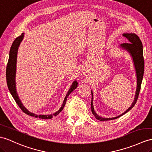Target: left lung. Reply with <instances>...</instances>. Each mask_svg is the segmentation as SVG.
Masks as SVG:
<instances>
[{
    "label": "left lung",
    "mask_w": 152,
    "mask_h": 152,
    "mask_svg": "<svg viewBox=\"0 0 152 152\" xmlns=\"http://www.w3.org/2000/svg\"><path fill=\"white\" fill-rule=\"evenodd\" d=\"M123 35L128 40L129 42L128 43H123L120 45L121 48L123 49L127 50L133 58V61H134L135 71H136V75H137V88L135 91V98L134 101H133L132 105L129 108L125 111L124 113H122L120 115L113 117V118H104L98 115L95 112L94 104H93V92L91 91V112L94 114V115L97 120L101 121H110L115 119L119 117L124 114L129 112L133 107L135 104V103L137 101V99L139 97V94L140 90V86H141V83L143 78L144 75V57H143V49H142V44L141 40H140L139 37L135 33H123Z\"/></svg>",
    "instance_id": "left-lung-1"
}]
</instances>
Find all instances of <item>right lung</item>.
<instances>
[{"label":"right lung","instance_id":"obj_1","mask_svg":"<svg viewBox=\"0 0 152 152\" xmlns=\"http://www.w3.org/2000/svg\"><path fill=\"white\" fill-rule=\"evenodd\" d=\"M24 33H22V34L14 40L12 46L10 48V55H9V59L8 62V64H7L6 67V81H7V84H8V87L9 90L10 91L11 94H12V97L15 101L16 103L19 106V108L22 110L23 112H24L26 114L28 115L29 116L34 117H39L40 119H50L53 117V116H57V115L60 113L61 111L63 110L64 107L66 104V101H67V98L69 96V95L72 93V92L76 89L77 87V85H78V83L77 81L75 80L73 81L72 83V86H70L69 90H68L67 94H66V97L64 99L63 103H62V106L60 108L57 112L54 113L53 114L51 115H37L33 113L25 108L23 103L21 102L20 100L18 97V94L17 93L16 90V83H15V75H16V67H17V52H18V46H19L20 44L21 43L22 40L24 39Z\"/></svg>","mask_w":152,"mask_h":152}]
</instances>
